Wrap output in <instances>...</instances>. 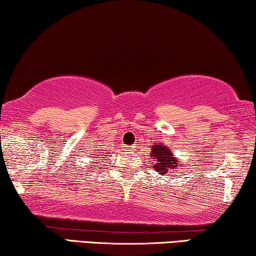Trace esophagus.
<instances>
[{"label": "esophagus", "mask_w": 256, "mask_h": 256, "mask_svg": "<svg viewBox=\"0 0 256 256\" xmlns=\"http://www.w3.org/2000/svg\"><path fill=\"white\" fill-rule=\"evenodd\" d=\"M127 149H128V148H127Z\"/></svg>", "instance_id": "esophagus-1"}]
</instances>
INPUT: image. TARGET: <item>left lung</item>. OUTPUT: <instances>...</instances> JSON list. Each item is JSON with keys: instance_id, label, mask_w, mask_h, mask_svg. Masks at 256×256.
<instances>
[{"instance_id": "8db88e82", "label": "left lung", "mask_w": 256, "mask_h": 256, "mask_svg": "<svg viewBox=\"0 0 256 256\" xmlns=\"http://www.w3.org/2000/svg\"><path fill=\"white\" fill-rule=\"evenodd\" d=\"M152 158L156 160V164L154 168H156V171L163 176H166V174H176L177 168H180V160L174 157V154L170 152L166 146H160V143L152 148Z\"/></svg>"}]
</instances>
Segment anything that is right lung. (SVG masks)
Returning a JSON list of instances; mask_svg holds the SVG:
<instances>
[{"mask_svg": "<svg viewBox=\"0 0 256 256\" xmlns=\"http://www.w3.org/2000/svg\"><path fill=\"white\" fill-rule=\"evenodd\" d=\"M93 155H96V154H93ZM94 158H98V157H94Z\"/></svg>", "mask_w": 256, "mask_h": 256, "instance_id": "1", "label": "right lung"}]
</instances>
